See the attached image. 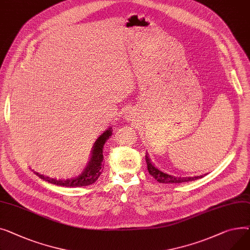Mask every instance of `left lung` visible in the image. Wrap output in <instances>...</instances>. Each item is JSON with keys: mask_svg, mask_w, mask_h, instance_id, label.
I'll return each mask as SVG.
<instances>
[{"mask_svg": "<svg viewBox=\"0 0 250 250\" xmlns=\"http://www.w3.org/2000/svg\"><path fill=\"white\" fill-rule=\"evenodd\" d=\"M148 154L145 155V159H146V164H147V169L150 175L158 182L161 184H180V183H185V182H192L198 179L203 178L202 175L200 177H193V178H175L172 177V175L167 174L163 171H160L159 169H157L156 167H154V166L151 164V161L149 159V157L147 156Z\"/></svg>", "mask_w": 250, "mask_h": 250, "instance_id": "8db88e82", "label": "left lung"}]
</instances>
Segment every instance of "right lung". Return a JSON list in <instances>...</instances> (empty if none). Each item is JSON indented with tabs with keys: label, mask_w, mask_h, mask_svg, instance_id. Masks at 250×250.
Listing matches in <instances>:
<instances>
[{
	"label": "right lung",
	"mask_w": 250,
	"mask_h": 250,
	"mask_svg": "<svg viewBox=\"0 0 250 250\" xmlns=\"http://www.w3.org/2000/svg\"><path fill=\"white\" fill-rule=\"evenodd\" d=\"M112 135L111 128L104 132L96 141L93 153L90 159L89 165L86 166L85 169L83 171L81 175L78 178L62 181V180H56V179H50L48 177H44L42 174H39L38 172L34 171V173L44 181H46L50 184L62 186V187H85L94 184L101 175L103 168H104V165H103V146H104L105 142L109 139V137Z\"/></svg>",
	"instance_id": "1"
}]
</instances>
